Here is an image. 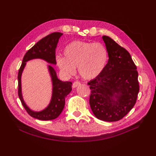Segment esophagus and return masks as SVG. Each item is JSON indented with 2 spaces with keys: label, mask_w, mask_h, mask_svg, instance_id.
<instances>
[{
  "label": "esophagus",
  "mask_w": 156,
  "mask_h": 156,
  "mask_svg": "<svg viewBox=\"0 0 156 156\" xmlns=\"http://www.w3.org/2000/svg\"><path fill=\"white\" fill-rule=\"evenodd\" d=\"M80 85V83L79 82H74L73 84V88H74H74L77 87Z\"/></svg>",
  "instance_id": "34e87169"
}]
</instances>
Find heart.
I'll use <instances>...</instances> for the list:
<instances>
[{
    "label": "heart",
    "mask_w": 156,
    "mask_h": 156,
    "mask_svg": "<svg viewBox=\"0 0 156 156\" xmlns=\"http://www.w3.org/2000/svg\"><path fill=\"white\" fill-rule=\"evenodd\" d=\"M63 57L57 56L56 62L60 70L66 75H72L78 67L80 75L91 80L102 73L106 65L108 54L103 44L74 41L63 49Z\"/></svg>",
    "instance_id": "obj_1"
}]
</instances>
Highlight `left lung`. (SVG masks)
I'll use <instances>...</instances> for the list:
<instances>
[{
  "label": "left lung",
  "instance_id": "left-lung-1",
  "mask_svg": "<svg viewBox=\"0 0 156 156\" xmlns=\"http://www.w3.org/2000/svg\"><path fill=\"white\" fill-rule=\"evenodd\" d=\"M102 38L109 59L100 75L88 82L91 89L89 103L96 118L115 122L126 116L136 103L138 73L129 53L109 36Z\"/></svg>",
  "mask_w": 156,
  "mask_h": 156
}]
</instances>
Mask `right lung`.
Segmentation results:
<instances>
[{
    "mask_svg": "<svg viewBox=\"0 0 156 156\" xmlns=\"http://www.w3.org/2000/svg\"><path fill=\"white\" fill-rule=\"evenodd\" d=\"M61 32H53L34 45L27 51L23 58L21 67L18 74V96L22 104L27 113L34 118L41 120H50L57 118L62 112L65 105V98L72 90L71 82H62L57 75L55 70L51 65H56L55 49L59 38L62 36ZM33 59H41L51 64L49 65L48 70L52 84V94L49 105L43 111H34L25 103L21 91V75L26 62Z\"/></svg>",
    "mask_w": 156,
    "mask_h": 156,
    "instance_id": "right-lung-1",
    "label": "right lung"
}]
</instances>
